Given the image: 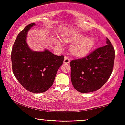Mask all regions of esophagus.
<instances>
[{"instance_id":"obj_1","label":"esophagus","mask_w":125,"mask_h":125,"mask_svg":"<svg viewBox=\"0 0 125 125\" xmlns=\"http://www.w3.org/2000/svg\"><path fill=\"white\" fill-rule=\"evenodd\" d=\"M70 61H71V60H70V58H69L68 57H65L64 58V64H69L70 62Z\"/></svg>"}]
</instances>
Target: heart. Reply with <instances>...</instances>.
<instances>
[{
	"label": "heart",
	"instance_id": "b5f03b06",
	"mask_svg": "<svg viewBox=\"0 0 125 125\" xmlns=\"http://www.w3.org/2000/svg\"><path fill=\"white\" fill-rule=\"evenodd\" d=\"M65 42H73L71 47V53L76 57H83L89 53L95 44L93 37H86L81 34L68 35L63 38ZM60 45V44H59Z\"/></svg>",
	"mask_w": 125,
	"mask_h": 125
}]
</instances>
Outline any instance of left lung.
<instances>
[{"instance_id": "8db88e82", "label": "left lung", "mask_w": 125, "mask_h": 125, "mask_svg": "<svg viewBox=\"0 0 125 125\" xmlns=\"http://www.w3.org/2000/svg\"><path fill=\"white\" fill-rule=\"evenodd\" d=\"M106 44L86 57L70 62L71 81L78 92L85 93L100 89L110 77L113 69L115 51L108 39Z\"/></svg>"}]
</instances>
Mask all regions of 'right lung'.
Returning a JSON list of instances; mask_svg holds the SVG:
<instances>
[{"instance_id": "right-lung-1", "label": "right lung", "mask_w": 125, "mask_h": 125, "mask_svg": "<svg viewBox=\"0 0 125 125\" xmlns=\"http://www.w3.org/2000/svg\"><path fill=\"white\" fill-rule=\"evenodd\" d=\"M35 23L28 24L19 33L11 52L12 71L19 83L29 92H45L52 86L64 56H56L48 49L32 51L27 42L28 31Z\"/></svg>"}]
</instances>
